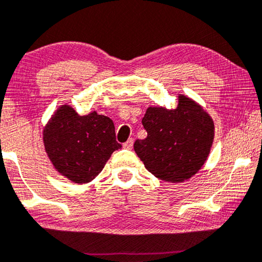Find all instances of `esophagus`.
Listing matches in <instances>:
<instances>
[{
    "label": "esophagus",
    "instance_id": "34e87169",
    "mask_svg": "<svg viewBox=\"0 0 262 262\" xmlns=\"http://www.w3.org/2000/svg\"><path fill=\"white\" fill-rule=\"evenodd\" d=\"M133 144H134V139H128L126 142L123 143V148H126V149H132L133 148Z\"/></svg>",
    "mask_w": 262,
    "mask_h": 262
}]
</instances>
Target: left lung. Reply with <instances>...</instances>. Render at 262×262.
<instances>
[{
    "label": "left lung",
    "instance_id": "1",
    "mask_svg": "<svg viewBox=\"0 0 262 262\" xmlns=\"http://www.w3.org/2000/svg\"><path fill=\"white\" fill-rule=\"evenodd\" d=\"M147 138L134 150L148 171L163 181L188 180L204 166L214 139V123L198 103L180 95L175 109L149 107L142 119Z\"/></svg>",
    "mask_w": 262,
    "mask_h": 262
}]
</instances>
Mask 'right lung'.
<instances>
[{
    "label": "right lung",
    "mask_w": 262,
    "mask_h": 262,
    "mask_svg": "<svg viewBox=\"0 0 262 262\" xmlns=\"http://www.w3.org/2000/svg\"><path fill=\"white\" fill-rule=\"evenodd\" d=\"M43 141L58 173L76 183L95 179L113 151L122 147L111 119L96 112L80 116L69 106L53 115L43 130Z\"/></svg>",
    "instance_id": "right-lung-1"
}]
</instances>
